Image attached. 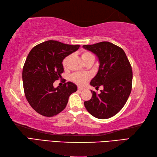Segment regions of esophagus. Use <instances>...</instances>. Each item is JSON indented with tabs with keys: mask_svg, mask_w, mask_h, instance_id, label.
Here are the masks:
<instances>
[{
	"mask_svg": "<svg viewBox=\"0 0 157 157\" xmlns=\"http://www.w3.org/2000/svg\"><path fill=\"white\" fill-rule=\"evenodd\" d=\"M84 90V88H80V87H78V91H82V90Z\"/></svg>",
	"mask_w": 157,
	"mask_h": 157,
	"instance_id": "obj_1",
	"label": "esophagus"
}]
</instances>
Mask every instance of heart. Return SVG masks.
I'll return each mask as SVG.
<instances>
[{
	"instance_id": "heart-1",
	"label": "heart",
	"mask_w": 157,
	"mask_h": 157,
	"mask_svg": "<svg viewBox=\"0 0 157 157\" xmlns=\"http://www.w3.org/2000/svg\"><path fill=\"white\" fill-rule=\"evenodd\" d=\"M81 57L85 64L88 62L94 63L95 60L94 55L92 52L87 51H84L82 52ZM70 58H71V55H69L63 60L62 65L64 68L67 67ZM89 78L90 76L88 74H83V73H73L71 76V80L78 85H84Z\"/></svg>"
}]
</instances>
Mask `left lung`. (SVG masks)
<instances>
[{
	"label": "left lung",
	"mask_w": 157,
	"mask_h": 157,
	"mask_svg": "<svg viewBox=\"0 0 157 157\" xmlns=\"http://www.w3.org/2000/svg\"><path fill=\"white\" fill-rule=\"evenodd\" d=\"M85 49L98 56L99 68L90 85L99 88L101 94L92 91L90 101L84 102L87 111L94 117L105 119L118 113L125 105L132 91L133 73L132 67L124 51L113 43L101 42L84 45Z\"/></svg>",
	"instance_id": "8db88e82"
}]
</instances>
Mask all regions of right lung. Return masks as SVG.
Segmentation results:
<instances>
[{
    "mask_svg": "<svg viewBox=\"0 0 157 157\" xmlns=\"http://www.w3.org/2000/svg\"><path fill=\"white\" fill-rule=\"evenodd\" d=\"M79 48V45L48 40L33 48L23 68L22 79L26 99L35 111L43 116L53 117L61 113L77 86L63 82L54 88L53 83L61 78L63 60Z\"/></svg>",
    "mask_w": 157,
    "mask_h": 157,
    "instance_id": "obj_1",
    "label": "right lung"
}]
</instances>
